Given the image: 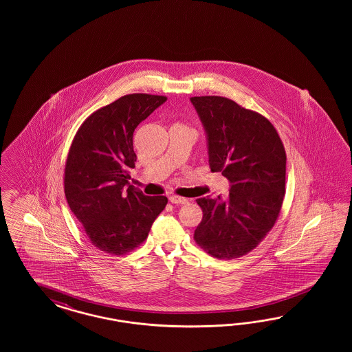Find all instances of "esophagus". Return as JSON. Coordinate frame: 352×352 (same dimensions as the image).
<instances>
[{"label": "esophagus", "instance_id": "34e87169", "mask_svg": "<svg viewBox=\"0 0 352 352\" xmlns=\"http://www.w3.org/2000/svg\"><path fill=\"white\" fill-rule=\"evenodd\" d=\"M169 201H170L171 204H177V205H184V204L188 203L187 199L181 197V196H175V195H173V196L169 197Z\"/></svg>", "mask_w": 352, "mask_h": 352}]
</instances>
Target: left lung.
Listing matches in <instances>:
<instances>
[{
  "label": "left lung",
  "instance_id": "left-lung-1",
  "mask_svg": "<svg viewBox=\"0 0 352 352\" xmlns=\"http://www.w3.org/2000/svg\"><path fill=\"white\" fill-rule=\"evenodd\" d=\"M208 134L209 165L230 183L226 201L201 197L196 244L218 259L252 252L276 223L285 196L287 153L268 118L224 96H192Z\"/></svg>",
  "mask_w": 352,
  "mask_h": 352
}]
</instances>
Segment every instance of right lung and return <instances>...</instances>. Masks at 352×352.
Returning <instances> with one entry per match:
<instances>
[{"mask_svg":"<svg viewBox=\"0 0 352 352\" xmlns=\"http://www.w3.org/2000/svg\"><path fill=\"white\" fill-rule=\"evenodd\" d=\"M166 96L128 94L93 112L77 130L64 168L67 203L99 250L124 256L138 248L165 209V196L129 184L135 166L133 134Z\"/></svg>","mask_w":352,"mask_h":352,"instance_id":"1","label":"right lung"}]
</instances>
